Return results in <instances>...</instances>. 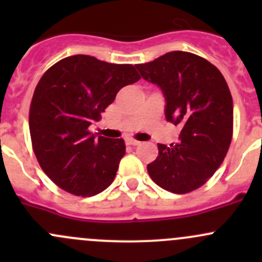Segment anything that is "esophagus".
Listing matches in <instances>:
<instances>
[{"label": "esophagus", "mask_w": 262, "mask_h": 262, "mask_svg": "<svg viewBox=\"0 0 262 262\" xmlns=\"http://www.w3.org/2000/svg\"><path fill=\"white\" fill-rule=\"evenodd\" d=\"M126 144H130V146H138V144H141V142L136 141V139L133 138H128L126 139Z\"/></svg>", "instance_id": "1"}]
</instances>
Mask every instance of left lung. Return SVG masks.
Wrapping results in <instances>:
<instances>
[{
  "instance_id": "obj_1",
  "label": "left lung",
  "mask_w": 262,
  "mask_h": 262,
  "mask_svg": "<svg viewBox=\"0 0 262 262\" xmlns=\"http://www.w3.org/2000/svg\"><path fill=\"white\" fill-rule=\"evenodd\" d=\"M136 67L162 90L166 120L181 126L178 143L158 144L148 173L167 191H192L212 178L228 152L233 133L228 84L215 66L189 52L166 53Z\"/></svg>"
}]
</instances>
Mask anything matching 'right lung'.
<instances>
[{"mask_svg":"<svg viewBox=\"0 0 262 262\" xmlns=\"http://www.w3.org/2000/svg\"><path fill=\"white\" fill-rule=\"evenodd\" d=\"M139 78L134 66L83 54L63 58L44 73L31 100L29 128L36 160L57 186L92 196L114 181L124 141L96 138L89 126L100 120L119 90Z\"/></svg>","mask_w":262,"mask_h":262,"instance_id":"right-lung-1","label":"right lung"}]
</instances>
